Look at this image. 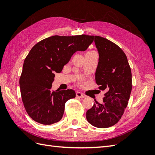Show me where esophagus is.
Listing matches in <instances>:
<instances>
[{
  "mask_svg": "<svg viewBox=\"0 0 155 155\" xmlns=\"http://www.w3.org/2000/svg\"><path fill=\"white\" fill-rule=\"evenodd\" d=\"M76 96L78 97H80V98H84L85 96L84 94H83L82 93L79 92H76Z\"/></svg>",
  "mask_w": 155,
  "mask_h": 155,
  "instance_id": "1",
  "label": "esophagus"
}]
</instances>
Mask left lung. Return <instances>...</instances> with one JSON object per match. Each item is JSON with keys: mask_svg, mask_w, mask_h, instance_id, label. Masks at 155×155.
I'll use <instances>...</instances> for the list:
<instances>
[{"mask_svg": "<svg viewBox=\"0 0 155 155\" xmlns=\"http://www.w3.org/2000/svg\"><path fill=\"white\" fill-rule=\"evenodd\" d=\"M99 53L96 82L105 91L104 104H94L88 110L89 124L97 128H108L117 124L124 114L132 90V74L124 51L112 41L93 35Z\"/></svg>", "mask_w": 155, "mask_h": 155, "instance_id": "8db88e82", "label": "left lung"}]
</instances>
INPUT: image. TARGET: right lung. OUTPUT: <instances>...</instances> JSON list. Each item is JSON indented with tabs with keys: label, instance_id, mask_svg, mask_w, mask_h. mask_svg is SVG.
Here are the masks:
<instances>
[{
	"label": "right lung",
	"instance_id": "obj_1",
	"mask_svg": "<svg viewBox=\"0 0 155 155\" xmlns=\"http://www.w3.org/2000/svg\"><path fill=\"white\" fill-rule=\"evenodd\" d=\"M93 41L92 35H54L33 46L19 79L23 104L33 120L51 125L62 118L65 103L76 97V92L72 89L51 92L54 73L61 72L76 51L86 50Z\"/></svg>",
	"mask_w": 155,
	"mask_h": 155
}]
</instances>
